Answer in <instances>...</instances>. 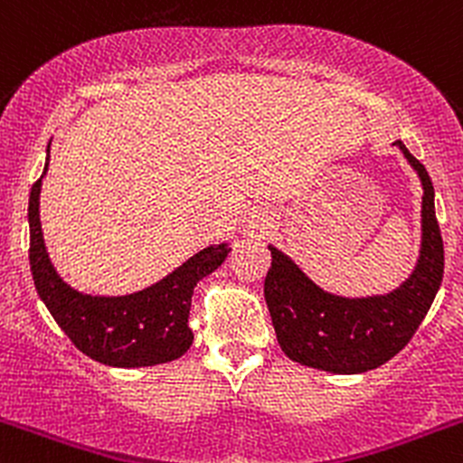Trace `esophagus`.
Segmentation results:
<instances>
[{
  "label": "esophagus",
  "mask_w": 463,
  "mask_h": 463,
  "mask_svg": "<svg viewBox=\"0 0 463 463\" xmlns=\"http://www.w3.org/2000/svg\"><path fill=\"white\" fill-rule=\"evenodd\" d=\"M263 222H266V220H261V217L252 215V217H250V220H248V228H250V231H261Z\"/></svg>",
  "instance_id": "esophagus-1"
}]
</instances>
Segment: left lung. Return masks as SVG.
<instances>
[{
    "label": "left lung",
    "mask_w": 463,
    "mask_h": 463,
    "mask_svg": "<svg viewBox=\"0 0 463 463\" xmlns=\"http://www.w3.org/2000/svg\"><path fill=\"white\" fill-rule=\"evenodd\" d=\"M421 180V250L413 274L391 294L345 298L325 292L274 246L263 294L281 349L294 363L332 373H363L402 352L424 321L441 277L444 241L435 217L433 182L424 165L402 145Z\"/></svg>",
    "instance_id": "8db88e82"
}]
</instances>
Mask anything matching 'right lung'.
I'll list each match as a JSON object with an SVG mask.
<instances>
[{
	"mask_svg": "<svg viewBox=\"0 0 463 463\" xmlns=\"http://www.w3.org/2000/svg\"><path fill=\"white\" fill-rule=\"evenodd\" d=\"M42 177L33 184L28 204L30 270L39 297L59 327L76 349L109 367H154L180 358L193 343L189 327L193 288L222 266L231 252L228 243L204 248L156 286L127 297L76 292L59 277L45 250L39 222Z\"/></svg>",
	"mask_w": 463,
	"mask_h": 463,
	"instance_id": "right-lung-1",
	"label": "right lung"
}]
</instances>
